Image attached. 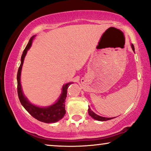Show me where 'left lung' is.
Instances as JSON below:
<instances>
[{"label":"left lung","mask_w":151,"mask_h":151,"mask_svg":"<svg viewBox=\"0 0 151 151\" xmlns=\"http://www.w3.org/2000/svg\"><path fill=\"white\" fill-rule=\"evenodd\" d=\"M132 48L133 49V51H134V46L133 44H132ZM88 113L90 116H91L92 118L96 119V120L97 121H108V120H111V119H112L114 117H112V118H107V117H102V116H100L98 115V114H96V113H94V112L91 111V109L89 107V109H88Z\"/></svg>","instance_id":"8db88e82"}]
</instances>
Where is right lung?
I'll use <instances>...</instances> for the list:
<instances>
[{
	"label": "right lung",
	"instance_id": "right-lung-1",
	"mask_svg": "<svg viewBox=\"0 0 151 151\" xmlns=\"http://www.w3.org/2000/svg\"><path fill=\"white\" fill-rule=\"evenodd\" d=\"M35 36H33L30 38L29 40L28 45L26 47L25 49L22 53L21 58V64L18 69L17 75V94L19 97V101L21 102L22 105L23 106L27 111L30 114H31L34 118H35L37 120H39L41 122L46 123H51L57 122L60 119L64 117V114H66L65 111V100H66L67 96V89L69 85L72 84L73 82L68 83L67 84L64 85L62 88V93L60 96L59 100L57 101V102L55 104L45 108H40L37 106H35L30 104L28 102V100L24 96L23 92L22 90L21 83H20V75H21V70L23 65L24 58L26 55L27 51L32 45V42Z\"/></svg>",
	"mask_w": 151,
	"mask_h": 151
}]
</instances>
